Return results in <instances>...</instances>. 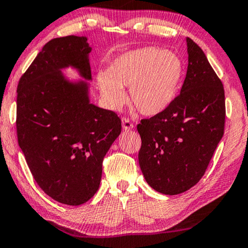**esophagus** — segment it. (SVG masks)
I'll list each match as a JSON object with an SVG mask.
<instances>
[{
  "instance_id": "esophagus-1",
  "label": "esophagus",
  "mask_w": 248,
  "mask_h": 248,
  "mask_svg": "<svg viewBox=\"0 0 248 248\" xmlns=\"http://www.w3.org/2000/svg\"><path fill=\"white\" fill-rule=\"evenodd\" d=\"M122 125H123V130L124 131H130L134 127V125L132 124V122L126 117L122 118Z\"/></svg>"
}]
</instances>
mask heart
Returning a JSON list of instances; mask_svg holds the SVG:
<instances>
[{
	"label": "heart",
	"mask_w": 248,
	"mask_h": 248,
	"mask_svg": "<svg viewBox=\"0 0 248 248\" xmlns=\"http://www.w3.org/2000/svg\"><path fill=\"white\" fill-rule=\"evenodd\" d=\"M183 73V61L176 53L158 47H142L116 57L108 72L98 74L97 82L114 109H120L126 101L122 87H130L134 106L143 115L154 116L175 99Z\"/></svg>",
	"instance_id": "b5f03b06"
}]
</instances>
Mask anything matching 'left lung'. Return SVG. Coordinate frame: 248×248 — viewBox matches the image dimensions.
Segmentation results:
<instances>
[{"mask_svg": "<svg viewBox=\"0 0 248 248\" xmlns=\"http://www.w3.org/2000/svg\"><path fill=\"white\" fill-rule=\"evenodd\" d=\"M186 42L188 66L181 93L164 111L138 124L142 174L152 188L167 195L199 183L225 131L221 80L198 44Z\"/></svg>", "mask_w": 248, "mask_h": 248, "instance_id": "obj_1", "label": "left lung"}]
</instances>
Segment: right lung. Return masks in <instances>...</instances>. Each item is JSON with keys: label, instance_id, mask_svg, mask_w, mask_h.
<instances>
[{"label": "right lung", "instance_id": "obj_1", "mask_svg": "<svg viewBox=\"0 0 248 248\" xmlns=\"http://www.w3.org/2000/svg\"><path fill=\"white\" fill-rule=\"evenodd\" d=\"M90 50L86 37L49 40L16 89V135L28 167L47 195L67 205L98 191L104 157L122 131L115 111L90 104L87 82L61 72L73 66L91 80Z\"/></svg>", "mask_w": 248, "mask_h": 248}]
</instances>
